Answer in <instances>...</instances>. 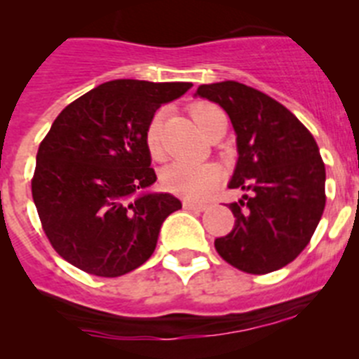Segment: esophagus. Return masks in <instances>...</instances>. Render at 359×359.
I'll list each match as a JSON object with an SVG mask.
<instances>
[{
  "label": "esophagus",
  "instance_id": "34e87169",
  "mask_svg": "<svg viewBox=\"0 0 359 359\" xmlns=\"http://www.w3.org/2000/svg\"><path fill=\"white\" fill-rule=\"evenodd\" d=\"M183 208H185V210L203 212V210H207V205H199V203H192V201H183Z\"/></svg>",
  "mask_w": 359,
  "mask_h": 359
}]
</instances>
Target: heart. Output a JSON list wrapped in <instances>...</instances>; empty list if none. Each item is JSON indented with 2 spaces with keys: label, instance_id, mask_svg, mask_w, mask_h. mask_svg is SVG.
<instances>
[{
  "label": "heart",
  "instance_id": "1",
  "mask_svg": "<svg viewBox=\"0 0 359 359\" xmlns=\"http://www.w3.org/2000/svg\"><path fill=\"white\" fill-rule=\"evenodd\" d=\"M219 107L214 104H196L190 113L203 133L210 123L212 116L217 115ZM161 115L151 118L145 131V145L152 158L161 156ZM160 182L167 192L187 201H203L214 192L221 183V169L214 163H190V161H174L163 167L160 174Z\"/></svg>",
  "mask_w": 359,
  "mask_h": 359
}]
</instances>
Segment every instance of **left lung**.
Wrapping results in <instances>:
<instances>
[{"label": "left lung", "mask_w": 359, "mask_h": 359, "mask_svg": "<svg viewBox=\"0 0 359 359\" xmlns=\"http://www.w3.org/2000/svg\"><path fill=\"white\" fill-rule=\"evenodd\" d=\"M219 104L237 135L236 170L228 183L246 194L228 208L236 224L215 239L228 264L264 275L294 261L325 208V165L315 138L287 107L236 81L199 86Z\"/></svg>", "instance_id": "obj_1"}]
</instances>
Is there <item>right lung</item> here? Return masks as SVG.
I'll return each instance as SVG.
<instances>
[{
	"label": "right lung",
	"mask_w": 359,
	"mask_h": 359,
	"mask_svg": "<svg viewBox=\"0 0 359 359\" xmlns=\"http://www.w3.org/2000/svg\"><path fill=\"white\" fill-rule=\"evenodd\" d=\"M190 82L118 79L73 100L37 151L32 198L59 255L97 277H120L156 248L161 223L182 208L156 182L145 131L161 104Z\"/></svg>",
	"instance_id": "right-lung-1"
}]
</instances>
